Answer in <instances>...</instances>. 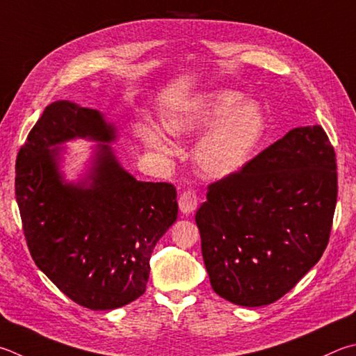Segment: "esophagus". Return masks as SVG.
<instances>
[{
  "label": "esophagus",
  "instance_id": "esophagus-1",
  "mask_svg": "<svg viewBox=\"0 0 356 356\" xmlns=\"http://www.w3.org/2000/svg\"><path fill=\"white\" fill-rule=\"evenodd\" d=\"M196 207H197V196L195 191L186 190L182 193V195H180V197H179L180 213H184V215H190V213L196 210Z\"/></svg>",
  "mask_w": 356,
  "mask_h": 356
}]
</instances>
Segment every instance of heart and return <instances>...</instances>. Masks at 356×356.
Segmentation results:
<instances>
[{
	"mask_svg": "<svg viewBox=\"0 0 356 356\" xmlns=\"http://www.w3.org/2000/svg\"><path fill=\"white\" fill-rule=\"evenodd\" d=\"M235 90L200 93L180 102L165 115L166 131L179 138L200 137L195 165L200 176L221 180L234 176L248 163L268 131V120L258 102L245 101ZM143 140L163 156L171 143L163 131L145 127Z\"/></svg>",
	"mask_w": 356,
	"mask_h": 356,
	"instance_id": "b5f03b06",
	"label": "heart"
}]
</instances>
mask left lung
I'll use <instances>...</instances> for the list:
<instances>
[{"mask_svg": "<svg viewBox=\"0 0 356 356\" xmlns=\"http://www.w3.org/2000/svg\"><path fill=\"white\" fill-rule=\"evenodd\" d=\"M336 196L334 149L319 124L211 184L196 224L213 291L241 307L279 300L324 254Z\"/></svg>", "mask_w": 356, "mask_h": 356, "instance_id": "8db88e82", "label": "left lung"}]
</instances>
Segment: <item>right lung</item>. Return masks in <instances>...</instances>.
Segmentation results:
<instances>
[{
	"instance_id": "right-lung-1",
	"label": "right lung",
	"mask_w": 356,
	"mask_h": 356,
	"mask_svg": "<svg viewBox=\"0 0 356 356\" xmlns=\"http://www.w3.org/2000/svg\"><path fill=\"white\" fill-rule=\"evenodd\" d=\"M93 140L86 172L61 171L68 140ZM113 122L96 108L56 101L38 118L15 163V195L32 260L79 305L106 312L145 293L157 241L177 219L171 184L141 182L111 146Z\"/></svg>"
}]
</instances>
